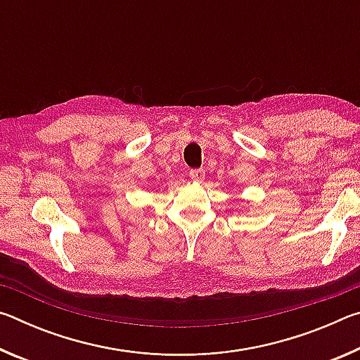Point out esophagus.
Instances as JSON below:
<instances>
[{
  "label": "esophagus",
  "mask_w": 360,
  "mask_h": 360,
  "mask_svg": "<svg viewBox=\"0 0 360 360\" xmlns=\"http://www.w3.org/2000/svg\"><path fill=\"white\" fill-rule=\"evenodd\" d=\"M188 176H191V178H192L193 181L200 182V181H202V179L205 178V169H202V168L191 169V173H188Z\"/></svg>",
  "instance_id": "obj_1"
}]
</instances>
